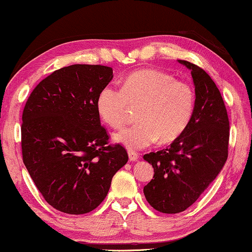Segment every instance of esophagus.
Here are the masks:
<instances>
[{"mask_svg": "<svg viewBox=\"0 0 252 252\" xmlns=\"http://www.w3.org/2000/svg\"><path fill=\"white\" fill-rule=\"evenodd\" d=\"M128 158H129V161L135 162V161H138L139 154H138V153H135V152H128Z\"/></svg>", "mask_w": 252, "mask_h": 252, "instance_id": "34e87169", "label": "esophagus"}]
</instances>
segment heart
Returning <instances> with one entry per match:
<instances>
[{
    "label": "heart",
    "mask_w": 252,
    "mask_h": 252,
    "mask_svg": "<svg viewBox=\"0 0 252 252\" xmlns=\"http://www.w3.org/2000/svg\"><path fill=\"white\" fill-rule=\"evenodd\" d=\"M138 123L114 134L129 150L145 149L158 141L171 142L188 128L193 116L195 94L190 84L163 70L140 69L128 75L123 88L104 87L97 97L100 118L113 128L126 123L129 105H138Z\"/></svg>",
    "instance_id": "obj_1"
}]
</instances>
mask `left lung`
<instances>
[{
  "label": "left lung",
  "mask_w": 252,
  "mask_h": 252,
  "mask_svg": "<svg viewBox=\"0 0 252 252\" xmlns=\"http://www.w3.org/2000/svg\"><path fill=\"white\" fill-rule=\"evenodd\" d=\"M178 62L191 70L193 78V116L168 148L143 156L154 168V179L143 188V193L152 207L165 214L181 213L197 201L223 168L229 142L227 109L214 81L197 64Z\"/></svg>",
  "instance_id": "obj_1"
}]
</instances>
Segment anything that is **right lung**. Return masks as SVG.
Masks as SVG:
<instances>
[{"label":"right lung","mask_w":252,"mask_h":252,"mask_svg":"<svg viewBox=\"0 0 252 252\" xmlns=\"http://www.w3.org/2000/svg\"><path fill=\"white\" fill-rule=\"evenodd\" d=\"M111 67L71 64L34 88L23 111V162L45 200L67 214H86L105 199L112 177L128 161L109 145L97 111Z\"/></svg>","instance_id":"right-lung-1"}]
</instances>
